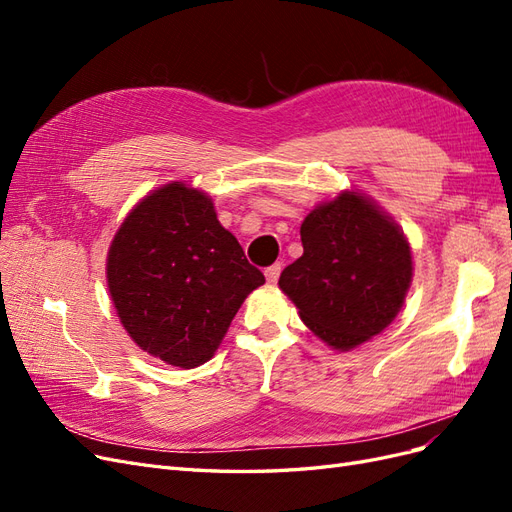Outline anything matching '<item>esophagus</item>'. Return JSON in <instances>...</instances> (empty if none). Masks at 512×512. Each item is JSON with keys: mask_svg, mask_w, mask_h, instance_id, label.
<instances>
[{"mask_svg": "<svg viewBox=\"0 0 512 512\" xmlns=\"http://www.w3.org/2000/svg\"><path fill=\"white\" fill-rule=\"evenodd\" d=\"M280 273H282V265H280V262H275V265L267 267V269H265L267 282H269V284H275V282H277V277H280Z\"/></svg>", "mask_w": 512, "mask_h": 512, "instance_id": "34e87169", "label": "esophagus"}]
</instances>
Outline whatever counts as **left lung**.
Instances as JSON below:
<instances>
[{
    "label": "left lung",
    "mask_w": 512,
    "mask_h": 512,
    "mask_svg": "<svg viewBox=\"0 0 512 512\" xmlns=\"http://www.w3.org/2000/svg\"><path fill=\"white\" fill-rule=\"evenodd\" d=\"M303 256L280 275L305 327L346 352L380 335L412 284V247L376 200L344 190L305 215Z\"/></svg>",
    "instance_id": "8db88e82"
}]
</instances>
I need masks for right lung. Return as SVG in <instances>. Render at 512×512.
I'll list each match as a JSON object with an SVG mask.
<instances>
[{
    "mask_svg": "<svg viewBox=\"0 0 512 512\" xmlns=\"http://www.w3.org/2000/svg\"><path fill=\"white\" fill-rule=\"evenodd\" d=\"M106 284L138 348L192 369L215 354L265 275L220 224L207 192L170 181L138 200L117 228Z\"/></svg>",
    "mask_w": 512,
    "mask_h": 512,
    "instance_id": "right-lung-1",
    "label": "right lung"
}]
</instances>
